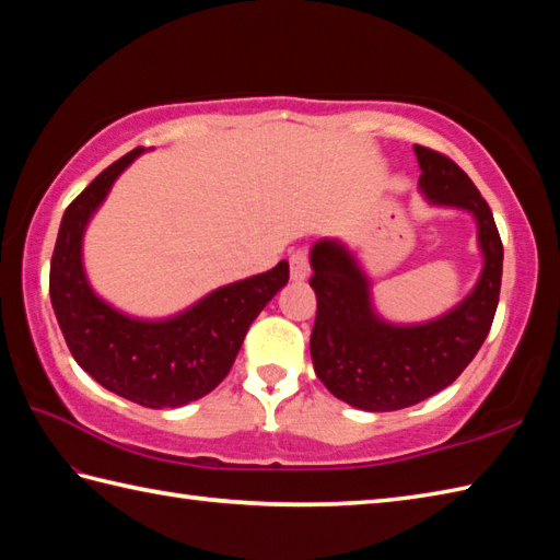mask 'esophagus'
<instances>
[{
    "label": "esophagus",
    "instance_id": "34e87169",
    "mask_svg": "<svg viewBox=\"0 0 560 560\" xmlns=\"http://www.w3.org/2000/svg\"><path fill=\"white\" fill-rule=\"evenodd\" d=\"M291 265V279L293 281H303L311 273V257H307V249H295L289 259Z\"/></svg>",
    "mask_w": 560,
    "mask_h": 560
}]
</instances>
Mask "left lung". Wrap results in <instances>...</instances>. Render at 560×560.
I'll use <instances>...</instances> for the list:
<instances>
[{
  "instance_id": "8db88e82",
  "label": "left lung",
  "mask_w": 560,
  "mask_h": 560,
  "mask_svg": "<svg viewBox=\"0 0 560 560\" xmlns=\"http://www.w3.org/2000/svg\"><path fill=\"white\" fill-rule=\"evenodd\" d=\"M413 151L421 165V192L433 205L471 211L477 219L483 271L467 299L443 317L399 327L375 315L365 273L349 249L337 241L315 243V373L337 399L365 411L413 407L455 383L489 337L501 295L503 243L491 207L445 153L419 144Z\"/></svg>"
}]
</instances>
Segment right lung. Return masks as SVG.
I'll list each match as a JSON object with an SVG mask.
<instances>
[{
    "mask_svg": "<svg viewBox=\"0 0 560 560\" xmlns=\"http://www.w3.org/2000/svg\"><path fill=\"white\" fill-rule=\"evenodd\" d=\"M125 153L67 207L50 261V301L74 361L105 389L149 409L183 407L229 375L253 319L289 283V261L201 299L159 323L135 319L103 303L81 265V237L129 163Z\"/></svg>",
    "mask_w": 560,
    "mask_h": 560,
    "instance_id": "right-lung-1",
    "label": "right lung"
}]
</instances>
